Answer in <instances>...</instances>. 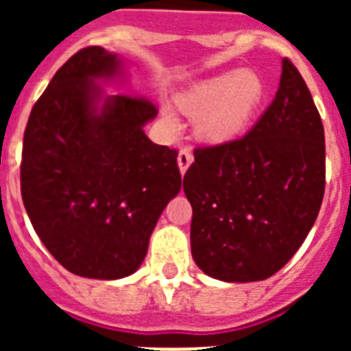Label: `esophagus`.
Returning <instances> with one entry per match:
<instances>
[{
	"label": "esophagus",
	"instance_id": "34e87169",
	"mask_svg": "<svg viewBox=\"0 0 351 351\" xmlns=\"http://www.w3.org/2000/svg\"><path fill=\"white\" fill-rule=\"evenodd\" d=\"M193 162V153L189 149H182L180 153H178V167H180L182 175H186L187 167L191 165Z\"/></svg>",
	"mask_w": 351,
	"mask_h": 351
}]
</instances>
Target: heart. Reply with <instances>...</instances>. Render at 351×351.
I'll return each instance as SVG.
<instances>
[{
    "label": "heart",
    "instance_id": "1",
    "mask_svg": "<svg viewBox=\"0 0 351 351\" xmlns=\"http://www.w3.org/2000/svg\"><path fill=\"white\" fill-rule=\"evenodd\" d=\"M266 96V84L255 71H231L197 84L176 98V106L187 117L197 118L198 136L209 143H228L247 131ZM164 118L176 125V118L165 107Z\"/></svg>",
    "mask_w": 351,
    "mask_h": 351
}]
</instances>
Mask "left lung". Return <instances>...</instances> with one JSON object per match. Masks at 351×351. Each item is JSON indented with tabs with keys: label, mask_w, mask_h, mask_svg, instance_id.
I'll use <instances>...</instances> for the list:
<instances>
[{
	"label": "left lung",
	"mask_w": 351,
	"mask_h": 351,
	"mask_svg": "<svg viewBox=\"0 0 351 351\" xmlns=\"http://www.w3.org/2000/svg\"><path fill=\"white\" fill-rule=\"evenodd\" d=\"M324 184V127L308 85L284 58L275 100L253 129L197 147L184 175L197 266L226 282L275 275L315 224Z\"/></svg>",
	"instance_id": "8db88e82"
}]
</instances>
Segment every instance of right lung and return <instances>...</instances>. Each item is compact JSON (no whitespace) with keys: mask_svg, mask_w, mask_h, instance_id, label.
<instances>
[{"mask_svg":"<svg viewBox=\"0 0 351 351\" xmlns=\"http://www.w3.org/2000/svg\"><path fill=\"white\" fill-rule=\"evenodd\" d=\"M123 62L85 47L58 69L30 111L21 153V198L51 255L74 275L114 280L147 255L149 239L182 176L175 149L143 125L158 114L145 96H104L96 80Z\"/></svg>","mask_w":351,"mask_h":351,"instance_id":"obj_1","label":"right lung"}]
</instances>
